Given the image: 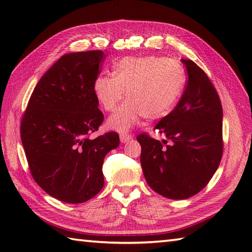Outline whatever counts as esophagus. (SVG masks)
I'll use <instances>...</instances> for the list:
<instances>
[{
    "label": "esophagus",
    "instance_id": "esophagus-1",
    "mask_svg": "<svg viewBox=\"0 0 252 252\" xmlns=\"http://www.w3.org/2000/svg\"><path fill=\"white\" fill-rule=\"evenodd\" d=\"M131 138H132V135L129 134V133H121V134H120V141H121V143L129 142Z\"/></svg>",
    "mask_w": 252,
    "mask_h": 252
}]
</instances>
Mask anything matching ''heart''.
Listing matches in <instances>:
<instances>
[{
  "mask_svg": "<svg viewBox=\"0 0 252 252\" xmlns=\"http://www.w3.org/2000/svg\"><path fill=\"white\" fill-rule=\"evenodd\" d=\"M186 84L183 66L161 56L125 57L114 71L95 79L93 90L101 108L116 109L126 96L127 100L107 120L109 129L125 133L145 117L148 121L162 119L178 104Z\"/></svg>",
  "mask_w": 252,
  "mask_h": 252,
  "instance_id": "b5f03b06",
  "label": "heart"
}]
</instances>
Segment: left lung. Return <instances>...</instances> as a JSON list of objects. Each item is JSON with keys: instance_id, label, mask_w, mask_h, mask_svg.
<instances>
[{"instance_id": "1", "label": "left lung", "mask_w": 252, "mask_h": 252, "mask_svg": "<svg viewBox=\"0 0 252 252\" xmlns=\"http://www.w3.org/2000/svg\"><path fill=\"white\" fill-rule=\"evenodd\" d=\"M189 79L175 108L155 129L160 142L147 133L137 135L141 164L147 184L170 199H186L205 187L223 154V110L207 73L190 60H182Z\"/></svg>"}]
</instances>
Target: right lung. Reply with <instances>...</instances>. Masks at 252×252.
Instances as JSON below:
<instances>
[{"label":"right lung","mask_w":252,"mask_h":252,"mask_svg":"<svg viewBox=\"0 0 252 252\" xmlns=\"http://www.w3.org/2000/svg\"><path fill=\"white\" fill-rule=\"evenodd\" d=\"M103 51L62 56L32 92L20 137L32 178L56 199L81 203L104 186L103 162L120 140L117 132L90 138L104 121L94 94Z\"/></svg>","instance_id":"add662e5"}]
</instances>
